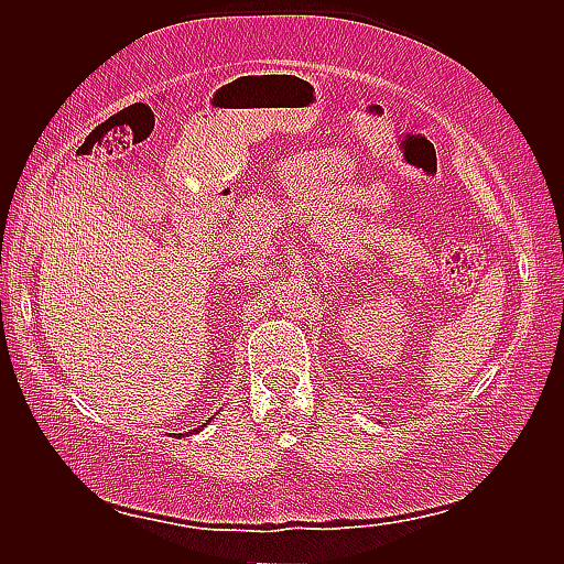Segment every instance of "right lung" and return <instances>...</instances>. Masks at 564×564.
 I'll list each match as a JSON object with an SVG mask.
<instances>
[{
	"instance_id": "right-lung-1",
	"label": "right lung",
	"mask_w": 564,
	"mask_h": 564,
	"mask_svg": "<svg viewBox=\"0 0 564 564\" xmlns=\"http://www.w3.org/2000/svg\"><path fill=\"white\" fill-rule=\"evenodd\" d=\"M199 431H204V425H199V429H195V431H193V433H191V435H197V433H199ZM169 435H172V437H185V435H187V433H169Z\"/></svg>"
}]
</instances>
